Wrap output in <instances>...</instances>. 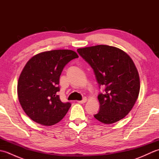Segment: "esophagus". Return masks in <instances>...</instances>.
<instances>
[{
	"mask_svg": "<svg viewBox=\"0 0 159 159\" xmlns=\"http://www.w3.org/2000/svg\"><path fill=\"white\" fill-rule=\"evenodd\" d=\"M87 102V98H83V99L82 100H80V101H78V102L80 103V104H83V103H85Z\"/></svg>",
	"mask_w": 159,
	"mask_h": 159,
	"instance_id": "1",
	"label": "esophagus"
}]
</instances>
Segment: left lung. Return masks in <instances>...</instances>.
<instances>
[{
    "label": "left lung",
    "mask_w": 159,
    "mask_h": 159,
    "mask_svg": "<svg viewBox=\"0 0 159 159\" xmlns=\"http://www.w3.org/2000/svg\"><path fill=\"white\" fill-rule=\"evenodd\" d=\"M77 52L92 67L100 88L104 87L98 96L100 109L94 117L107 124L123 119L133 109L140 90L133 60L123 50L107 45L79 48Z\"/></svg>",
    "instance_id": "8db88e82"
}]
</instances>
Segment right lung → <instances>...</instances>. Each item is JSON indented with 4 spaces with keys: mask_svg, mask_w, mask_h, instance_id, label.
Wrapping results in <instances>:
<instances>
[{
    "mask_svg": "<svg viewBox=\"0 0 159 159\" xmlns=\"http://www.w3.org/2000/svg\"><path fill=\"white\" fill-rule=\"evenodd\" d=\"M70 50L41 52L26 63L18 79L19 102L26 114L35 122L52 126L61 120L71 107L57 95L59 77L67 63L78 58Z\"/></svg>",
    "mask_w": 159,
    "mask_h": 159,
    "instance_id": "right-lung-1",
    "label": "right lung"
}]
</instances>
